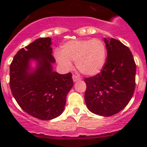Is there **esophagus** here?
Segmentation results:
<instances>
[{"label": "esophagus", "mask_w": 147, "mask_h": 147, "mask_svg": "<svg viewBox=\"0 0 147 147\" xmlns=\"http://www.w3.org/2000/svg\"><path fill=\"white\" fill-rule=\"evenodd\" d=\"M72 80H73V82H78V81L80 80V78H79V77H78L77 75H72Z\"/></svg>", "instance_id": "1"}]
</instances>
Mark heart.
<instances>
[{"label":"heart","mask_w":147,"mask_h":147,"mask_svg":"<svg viewBox=\"0 0 147 147\" xmlns=\"http://www.w3.org/2000/svg\"><path fill=\"white\" fill-rule=\"evenodd\" d=\"M55 57L65 70H70L72 61H75L77 68L82 74L94 76L105 67L107 49L105 42L98 38L72 40L62 45L60 53H56Z\"/></svg>","instance_id":"heart-1"}]
</instances>
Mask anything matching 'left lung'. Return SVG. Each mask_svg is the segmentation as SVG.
<instances>
[{
  "label": "left lung",
  "mask_w": 147,
  "mask_h": 147,
  "mask_svg": "<svg viewBox=\"0 0 147 147\" xmlns=\"http://www.w3.org/2000/svg\"><path fill=\"white\" fill-rule=\"evenodd\" d=\"M107 58L100 73L85 78L84 101L89 110L109 117L122 110L135 88L136 64L131 51L119 40L104 38Z\"/></svg>",
  "instance_id": "left-lung-1"
}]
</instances>
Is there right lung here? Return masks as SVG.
Wrapping results in <instances>:
<instances>
[{"label": "right lung", "mask_w": 147, "mask_h": 147, "mask_svg": "<svg viewBox=\"0 0 147 147\" xmlns=\"http://www.w3.org/2000/svg\"><path fill=\"white\" fill-rule=\"evenodd\" d=\"M51 40L38 38L20 49L10 66L13 97L23 110L41 120H51L63 113L67 94L73 86L70 72L60 75L53 70Z\"/></svg>", "instance_id": "add662e5"}]
</instances>
